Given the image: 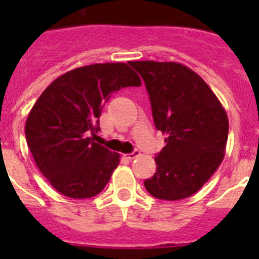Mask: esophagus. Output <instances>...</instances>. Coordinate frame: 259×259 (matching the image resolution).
<instances>
[{
	"label": "esophagus",
	"instance_id": "34e87169",
	"mask_svg": "<svg viewBox=\"0 0 259 259\" xmlns=\"http://www.w3.org/2000/svg\"><path fill=\"white\" fill-rule=\"evenodd\" d=\"M139 154H140V152H139V150H137V149H135L134 152L125 154V158H127V159H130V161H132V159H134V158H136Z\"/></svg>",
	"mask_w": 259,
	"mask_h": 259
}]
</instances>
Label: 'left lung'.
I'll return each instance as SVG.
<instances>
[{"label":"left lung","instance_id":"1","mask_svg":"<svg viewBox=\"0 0 259 259\" xmlns=\"http://www.w3.org/2000/svg\"><path fill=\"white\" fill-rule=\"evenodd\" d=\"M141 75L154 125L167 135L157 170L144 182L158 200L178 201L198 191L223 161L227 114L205 81L174 62H128Z\"/></svg>","mask_w":259,"mask_h":259}]
</instances>
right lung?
<instances>
[{
	"label": "right lung",
	"mask_w": 259,
	"mask_h": 259,
	"mask_svg": "<svg viewBox=\"0 0 259 259\" xmlns=\"http://www.w3.org/2000/svg\"><path fill=\"white\" fill-rule=\"evenodd\" d=\"M140 85L125 63H97L68 71L38 97L27 118L26 140L59 193L89 198L106 187L119 154L95 143L101 111L114 92Z\"/></svg>",
	"instance_id": "right-lung-1"
}]
</instances>
